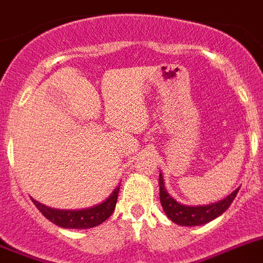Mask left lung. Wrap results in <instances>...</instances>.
I'll use <instances>...</instances> for the list:
<instances>
[{
    "label": "left lung",
    "mask_w": 263,
    "mask_h": 263,
    "mask_svg": "<svg viewBox=\"0 0 263 263\" xmlns=\"http://www.w3.org/2000/svg\"><path fill=\"white\" fill-rule=\"evenodd\" d=\"M159 199H161V205H162L163 212L167 215V218L173 221L177 225L181 226H199L205 225L208 222L213 221L217 217L222 215L229 209V206L232 205V202L234 201L237 193H238L239 187L232 192L225 198H222L221 201H217L214 203H209V205H183L177 199L173 198L170 196L167 190L165 187V182H163V177L159 172Z\"/></svg>",
    "instance_id": "8db88e82"
}]
</instances>
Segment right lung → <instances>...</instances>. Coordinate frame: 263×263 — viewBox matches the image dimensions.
Segmentation results:
<instances>
[{"mask_svg": "<svg viewBox=\"0 0 263 263\" xmlns=\"http://www.w3.org/2000/svg\"><path fill=\"white\" fill-rule=\"evenodd\" d=\"M120 185L114 187L109 197L106 199L97 203V205L90 206L85 209H74V210H64V209H54L50 206H46L41 202L35 201L31 198L33 203L37 206V209L44 214V217L53 222L54 225L64 229H90L101 225L102 222L106 221L110 215L113 214L116 209L117 198H118V192H120Z\"/></svg>", "mask_w": 263, "mask_h": 263, "instance_id": "right-lung-1", "label": "right lung"}]
</instances>
